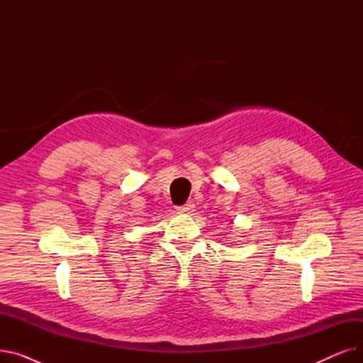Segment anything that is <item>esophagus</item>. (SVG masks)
I'll use <instances>...</instances> for the list:
<instances>
[{"label":"esophagus","instance_id":"34e87169","mask_svg":"<svg viewBox=\"0 0 363 363\" xmlns=\"http://www.w3.org/2000/svg\"><path fill=\"white\" fill-rule=\"evenodd\" d=\"M194 203L193 201H186L184 206H179L178 211L182 212V213H191L194 211Z\"/></svg>","mask_w":363,"mask_h":363}]
</instances>
